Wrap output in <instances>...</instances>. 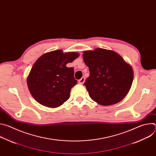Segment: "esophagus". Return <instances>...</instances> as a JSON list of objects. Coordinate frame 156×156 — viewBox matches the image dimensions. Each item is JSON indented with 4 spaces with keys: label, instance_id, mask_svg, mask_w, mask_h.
I'll list each match as a JSON object with an SVG mask.
<instances>
[{
    "label": "esophagus",
    "instance_id": "esophagus-1",
    "mask_svg": "<svg viewBox=\"0 0 156 156\" xmlns=\"http://www.w3.org/2000/svg\"><path fill=\"white\" fill-rule=\"evenodd\" d=\"M84 81H85V77L83 76V77H82V78L78 81V83H80V84H83L84 83Z\"/></svg>",
    "mask_w": 156,
    "mask_h": 156
}]
</instances>
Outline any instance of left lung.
I'll list each match as a JSON object with an SVG mask.
<instances>
[{
	"label": "left lung",
	"mask_w": 156,
	"mask_h": 156,
	"mask_svg": "<svg viewBox=\"0 0 156 156\" xmlns=\"http://www.w3.org/2000/svg\"><path fill=\"white\" fill-rule=\"evenodd\" d=\"M83 57L90 70L84 85L90 98L102 105L121 101L133 83L131 66L117 53L104 49L84 51Z\"/></svg>",
	"instance_id": "8db88e82"
}]
</instances>
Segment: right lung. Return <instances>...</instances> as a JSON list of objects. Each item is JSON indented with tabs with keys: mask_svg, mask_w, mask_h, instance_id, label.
Here are the masks:
<instances>
[{
	"mask_svg": "<svg viewBox=\"0 0 156 156\" xmlns=\"http://www.w3.org/2000/svg\"><path fill=\"white\" fill-rule=\"evenodd\" d=\"M76 52L63 54L52 51L40 57L33 65L27 78L29 90L39 104L55 108L70 98L72 87L77 84L74 69L66 65L78 58Z\"/></svg>",
	"mask_w": 156,
	"mask_h": 156,
	"instance_id": "add662e5",
	"label": "right lung"
}]
</instances>
